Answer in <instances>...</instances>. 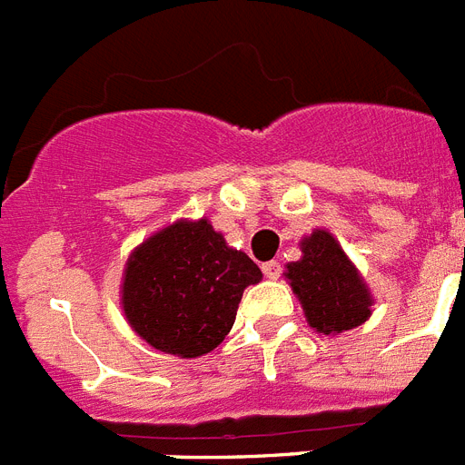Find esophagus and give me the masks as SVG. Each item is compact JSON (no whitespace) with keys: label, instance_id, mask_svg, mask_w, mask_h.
Wrapping results in <instances>:
<instances>
[{"label":"esophagus","instance_id":"34e87169","mask_svg":"<svg viewBox=\"0 0 465 465\" xmlns=\"http://www.w3.org/2000/svg\"><path fill=\"white\" fill-rule=\"evenodd\" d=\"M262 272H265L267 279H279V274H282V265H279L277 260H270V262L262 265Z\"/></svg>","mask_w":465,"mask_h":465}]
</instances>
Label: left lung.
<instances>
[{
  "mask_svg": "<svg viewBox=\"0 0 465 465\" xmlns=\"http://www.w3.org/2000/svg\"><path fill=\"white\" fill-rule=\"evenodd\" d=\"M298 245L301 260L286 265L284 277L308 324L327 337L363 324L372 315L375 298L341 243L327 229H312Z\"/></svg>",
  "mask_w": 465,
  "mask_h": 465,
  "instance_id": "8db88e82",
  "label": "left lung"
}]
</instances>
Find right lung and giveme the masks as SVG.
Wrapping results in <instances>:
<instances>
[{
	"instance_id": "right-lung-1",
	"label": "right lung",
	"mask_w": 465,
	"mask_h": 465,
	"mask_svg": "<svg viewBox=\"0 0 465 465\" xmlns=\"http://www.w3.org/2000/svg\"><path fill=\"white\" fill-rule=\"evenodd\" d=\"M262 279L207 217L176 220L135 245L122 277L131 330L162 353L200 358L232 331L241 296Z\"/></svg>"
}]
</instances>
